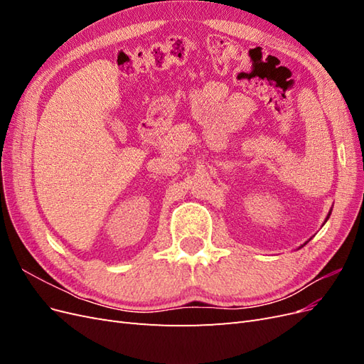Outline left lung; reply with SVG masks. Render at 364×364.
Returning a JSON list of instances; mask_svg holds the SVG:
<instances>
[{"label": "left lung", "mask_w": 364, "mask_h": 364, "mask_svg": "<svg viewBox=\"0 0 364 364\" xmlns=\"http://www.w3.org/2000/svg\"><path fill=\"white\" fill-rule=\"evenodd\" d=\"M331 211H333V208H331V209H329V213H328V215H326V218H325V223H326V220L329 218V215H331Z\"/></svg>", "instance_id": "1"}]
</instances>
